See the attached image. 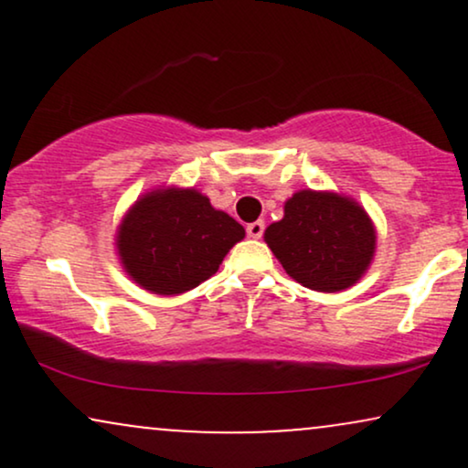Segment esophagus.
Masks as SVG:
<instances>
[{"instance_id": "esophagus-1", "label": "esophagus", "mask_w": 468, "mask_h": 468, "mask_svg": "<svg viewBox=\"0 0 468 468\" xmlns=\"http://www.w3.org/2000/svg\"><path fill=\"white\" fill-rule=\"evenodd\" d=\"M246 233H249V238L252 239H260L261 235H264V222L261 219H257V222H252L246 227Z\"/></svg>"}]
</instances>
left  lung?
Segmentation results:
<instances>
[{
  "instance_id": "left-lung-1",
  "label": "left lung",
  "mask_w": 468,
  "mask_h": 468,
  "mask_svg": "<svg viewBox=\"0 0 468 468\" xmlns=\"http://www.w3.org/2000/svg\"><path fill=\"white\" fill-rule=\"evenodd\" d=\"M283 271L316 292H341L372 266L376 227L354 197L302 189L283 204V218L264 230Z\"/></svg>"
}]
</instances>
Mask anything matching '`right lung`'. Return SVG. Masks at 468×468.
Here are the masks:
<instances>
[{
    "label": "right lung",
    "mask_w": 468,
    "mask_h": 468,
    "mask_svg": "<svg viewBox=\"0 0 468 468\" xmlns=\"http://www.w3.org/2000/svg\"><path fill=\"white\" fill-rule=\"evenodd\" d=\"M246 230L196 186H155L127 208L116 255L133 283L152 294H182L218 272Z\"/></svg>",
    "instance_id": "right-lung-1"
}]
</instances>
